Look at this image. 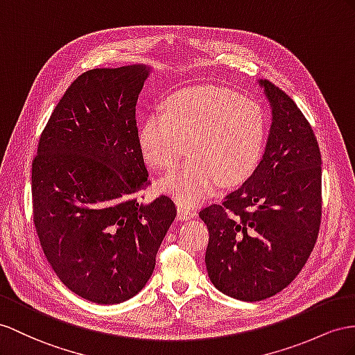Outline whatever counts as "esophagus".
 I'll return each mask as SVG.
<instances>
[{"mask_svg": "<svg viewBox=\"0 0 355 355\" xmlns=\"http://www.w3.org/2000/svg\"><path fill=\"white\" fill-rule=\"evenodd\" d=\"M195 214H196V213H195L190 207L177 202V217H178V219H183V220L193 219Z\"/></svg>", "mask_w": 355, "mask_h": 355, "instance_id": "obj_1", "label": "esophagus"}]
</instances>
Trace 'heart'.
<instances>
[{
	"label": "heart",
	"mask_w": 355,
	"mask_h": 355,
	"mask_svg": "<svg viewBox=\"0 0 355 355\" xmlns=\"http://www.w3.org/2000/svg\"><path fill=\"white\" fill-rule=\"evenodd\" d=\"M266 138L261 106L220 87H193L172 94L165 112H153L139 132L145 162L168 171L186 150L190 159L160 180L159 189L183 205L246 180Z\"/></svg>",
	"instance_id": "1"
}]
</instances>
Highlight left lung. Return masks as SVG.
Wrapping results in <instances>:
<instances>
[{
    "instance_id": "left-lung-1",
    "label": "left lung",
    "mask_w": 355,
    "mask_h": 355,
    "mask_svg": "<svg viewBox=\"0 0 355 355\" xmlns=\"http://www.w3.org/2000/svg\"><path fill=\"white\" fill-rule=\"evenodd\" d=\"M270 102L271 125L253 174L220 204L199 213L210 234L208 277L220 293L261 302L293 282L321 223V151L294 100L258 80Z\"/></svg>"
}]
</instances>
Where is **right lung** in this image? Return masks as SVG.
<instances>
[{
    "label": "right lung",
    "instance_id": "add662e5",
    "mask_svg": "<svg viewBox=\"0 0 355 355\" xmlns=\"http://www.w3.org/2000/svg\"><path fill=\"white\" fill-rule=\"evenodd\" d=\"M151 67L93 69L53 109L33 162V214L42 249L71 293L97 304L135 297L156 267L177 210L150 204L136 102Z\"/></svg>",
    "mask_w": 355,
    "mask_h": 355
}]
</instances>
